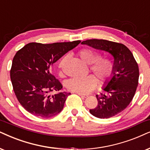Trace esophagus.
Returning <instances> with one entry per match:
<instances>
[{"instance_id": "34e87169", "label": "esophagus", "mask_w": 150, "mask_h": 150, "mask_svg": "<svg viewBox=\"0 0 150 150\" xmlns=\"http://www.w3.org/2000/svg\"><path fill=\"white\" fill-rule=\"evenodd\" d=\"M78 95L79 96H81V98H86V97H88V95H86V94H82V93H78Z\"/></svg>"}]
</instances>
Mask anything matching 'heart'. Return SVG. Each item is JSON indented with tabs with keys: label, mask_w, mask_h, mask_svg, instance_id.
I'll return each mask as SVG.
<instances>
[{
	"label": "heart",
	"mask_w": 150,
	"mask_h": 150,
	"mask_svg": "<svg viewBox=\"0 0 150 150\" xmlns=\"http://www.w3.org/2000/svg\"><path fill=\"white\" fill-rule=\"evenodd\" d=\"M78 55L83 62L89 64V69L97 76L101 82H105L111 78L114 71V64L112 59L106 57H100L97 51L89 48L81 49ZM69 54H66L58 64L59 75L63 74V68L69 59ZM98 80L93 75L83 77H74L66 81V88L72 92L77 93H88L97 86Z\"/></svg>",
	"instance_id": "heart-1"
}]
</instances>
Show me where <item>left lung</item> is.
Listing matches in <instances>:
<instances>
[{
  "label": "left lung",
  "mask_w": 150,
  "mask_h": 150,
  "mask_svg": "<svg viewBox=\"0 0 150 150\" xmlns=\"http://www.w3.org/2000/svg\"><path fill=\"white\" fill-rule=\"evenodd\" d=\"M81 44L107 51L114 58L113 74L103 88L107 93L96 95L97 107L89 110L99 118L114 116L127 107L135 95L139 78L137 62L129 49L122 43L93 39L82 41Z\"/></svg>",
  "instance_id": "obj_1"
}]
</instances>
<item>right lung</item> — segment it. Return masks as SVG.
<instances>
[{
    "label": "right lung",
    "mask_w": 150,
    "mask_h": 150,
    "mask_svg": "<svg viewBox=\"0 0 150 150\" xmlns=\"http://www.w3.org/2000/svg\"><path fill=\"white\" fill-rule=\"evenodd\" d=\"M80 42H33L17 51L10 78L16 98L26 111L41 117H50L61 112L71 93L61 92L50 96L51 92L59 91L63 87L50 69L53 64Z\"/></svg>",
    "instance_id": "add662e5"
}]
</instances>
